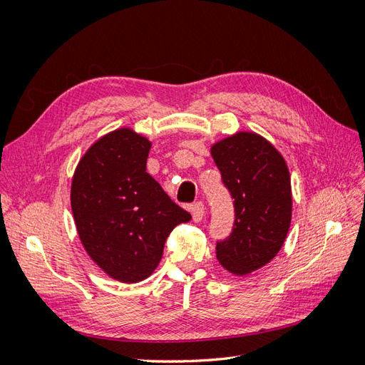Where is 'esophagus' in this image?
Returning <instances> with one entry per match:
<instances>
[{
  "label": "esophagus",
  "instance_id": "34e87169",
  "mask_svg": "<svg viewBox=\"0 0 365 365\" xmlns=\"http://www.w3.org/2000/svg\"><path fill=\"white\" fill-rule=\"evenodd\" d=\"M204 213H205V207H204V204L201 201L200 202H195L192 205V216H193L195 222H201L202 217H204Z\"/></svg>",
  "mask_w": 365,
  "mask_h": 365
}]
</instances>
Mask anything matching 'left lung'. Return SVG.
<instances>
[{
  "instance_id": "1",
  "label": "left lung",
  "mask_w": 365,
  "mask_h": 365,
  "mask_svg": "<svg viewBox=\"0 0 365 365\" xmlns=\"http://www.w3.org/2000/svg\"><path fill=\"white\" fill-rule=\"evenodd\" d=\"M222 182L235 200L231 235L216 257L236 275L269 263L288 236L292 216L291 176L282 153L256 132H237L212 146Z\"/></svg>"
}]
</instances>
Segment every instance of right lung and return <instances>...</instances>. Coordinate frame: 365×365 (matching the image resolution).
<instances>
[{
	"mask_svg": "<svg viewBox=\"0 0 365 365\" xmlns=\"http://www.w3.org/2000/svg\"><path fill=\"white\" fill-rule=\"evenodd\" d=\"M152 143L120 128L85 152L71 182V210L94 263L121 283L155 271L172 230L190 213L175 204L146 172Z\"/></svg>",
	"mask_w": 365,
	"mask_h": 365,
	"instance_id": "add662e5",
	"label": "right lung"
}]
</instances>
